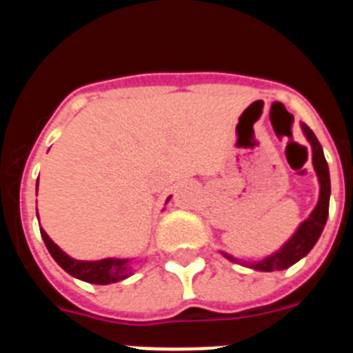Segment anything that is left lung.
<instances>
[{"mask_svg":"<svg viewBox=\"0 0 353 353\" xmlns=\"http://www.w3.org/2000/svg\"><path fill=\"white\" fill-rule=\"evenodd\" d=\"M302 132L310 141L311 148H313V168L316 171L318 182H320V198H318V203L314 207V210L311 212V215L301 226L297 228V232L293 233L292 239L283 245L279 251H276L270 256L263 258L260 261H242L244 265L251 267L254 270H261V272H274V270H283L292 267L293 263H297L301 258H304L307 252L313 249V245L316 244V240L320 239L323 232V226L327 223V215H329V199H330V176H329V166H327V161L323 157V150L320 141L316 139L313 130L305 123H301ZM223 256H226L228 260L232 261H240L236 258L230 256L226 252H223Z\"/></svg>","mask_w":353,"mask_h":353,"instance_id":"left-lung-1","label":"left lung"}]
</instances>
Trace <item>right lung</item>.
<instances>
[{
	"instance_id": "add662e5",
	"label": "right lung",
	"mask_w": 353,
	"mask_h": 353,
	"mask_svg": "<svg viewBox=\"0 0 353 353\" xmlns=\"http://www.w3.org/2000/svg\"><path fill=\"white\" fill-rule=\"evenodd\" d=\"M39 187V182H37ZM170 201V198H168ZM39 215V214H37ZM40 235L43 239V244L48 248V251L51 252V256L54 258V261L60 265L65 272H68L70 276L77 277L81 281L92 283V285H111V283L123 281L132 274L129 267L130 260H118V258H105V260L99 261H81L74 260L68 254H65L58 245L49 239V235L40 228Z\"/></svg>"
}]
</instances>
